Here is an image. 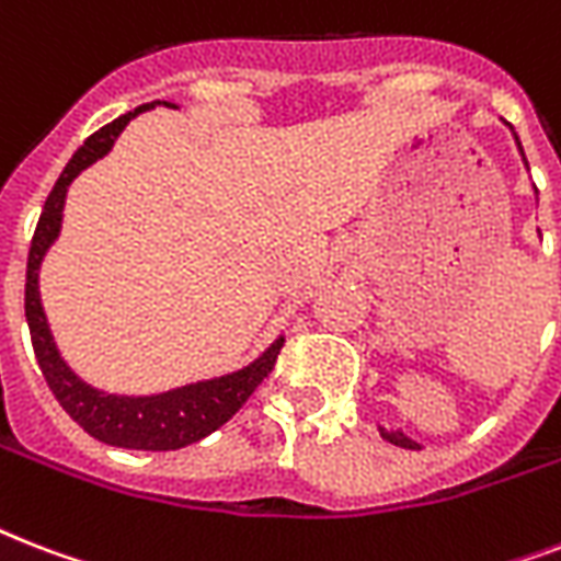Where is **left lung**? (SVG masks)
<instances>
[{
	"instance_id": "left-lung-1",
	"label": "left lung",
	"mask_w": 561,
	"mask_h": 561,
	"mask_svg": "<svg viewBox=\"0 0 561 561\" xmlns=\"http://www.w3.org/2000/svg\"><path fill=\"white\" fill-rule=\"evenodd\" d=\"M518 148H522V145H518ZM381 436L387 439V443L399 445V448H410V451H416V448H419V445L413 443L410 436L401 434V431H383V427H381Z\"/></svg>"
}]
</instances>
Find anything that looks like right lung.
<instances>
[{
	"label": "right lung",
	"mask_w": 561,
	"mask_h": 561,
	"mask_svg": "<svg viewBox=\"0 0 561 561\" xmlns=\"http://www.w3.org/2000/svg\"><path fill=\"white\" fill-rule=\"evenodd\" d=\"M153 104L130 110L116 122H110L101 130L87 139V142L75 151L64 174L57 178L55 188L48 192L43 215L37 220L34 238H31L28 250V271H25V320H28L31 346L37 355V364L48 381V390L55 392L60 408L78 422L90 436L101 439L107 445L118 448H136V451H174L188 443H197L211 431H218L224 422L236 416L238 410L244 408V401L255 392V387L273 373L276 358H279L282 337L273 343L271 350L264 352L262 358L250 364L247 369H238L224 378H211V381L188 383L180 390H169L162 396H142V399H130V396H110V392L92 390L90 383H83L72 369L66 367L64 358L57 355V346L48 332L46 314L39 306L37 290V271L48 244L55 241L60 232V211H64L66 188L87 165L104 157L110 145L116 142V136L125 130V125L136 113L151 110ZM174 107V104H165Z\"/></svg>",
	"instance_id": "1"
}]
</instances>
